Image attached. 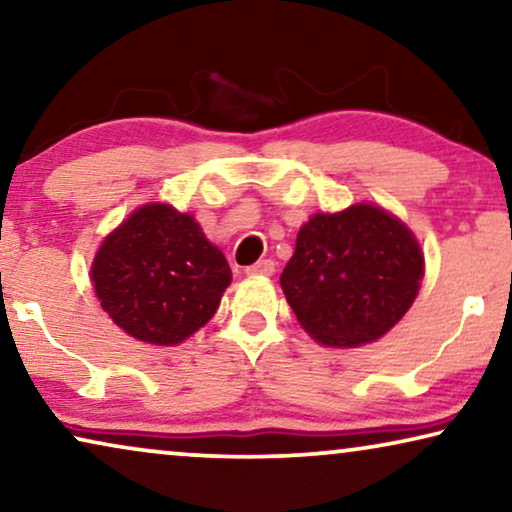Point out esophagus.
<instances>
[{
    "label": "esophagus",
    "instance_id": "1",
    "mask_svg": "<svg viewBox=\"0 0 512 512\" xmlns=\"http://www.w3.org/2000/svg\"><path fill=\"white\" fill-rule=\"evenodd\" d=\"M272 272H275V261H270V258H265V261H258V263L249 265V268H247V275H251V277H256V275L270 277Z\"/></svg>",
    "mask_w": 512,
    "mask_h": 512
}]
</instances>
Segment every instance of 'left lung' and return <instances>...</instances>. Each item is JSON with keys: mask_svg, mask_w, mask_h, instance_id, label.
<instances>
[{"mask_svg": "<svg viewBox=\"0 0 512 512\" xmlns=\"http://www.w3.org/2000/svg\"><path fill=\"white\" fill-rule=\"evenodd\" d=\"M424 254L387 209L314 214L279 277L300 326L328 347H359L391 331L415 303Z\"/></svg>", "mask_w": 512, "mask_h": 512, "instance_id": "1", "label": "left lung"}]
</instances>
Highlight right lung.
<instances>
[{"instance_id": "obj_1", "label": "right lung", "mask_w": 512, "mask_h": 512, "mask_svg": "<svg viewBox=\"0 0 512 512\" xmlns=\"http://www.w3.org/2000/svg\"><path fill=\"white\" fill-rule=\"evenodd\" d=\"M90 277L125 333L179 345L214 317L233 272L191 214L151 202L104 237Z\"/></svg>"}]
</instances>
